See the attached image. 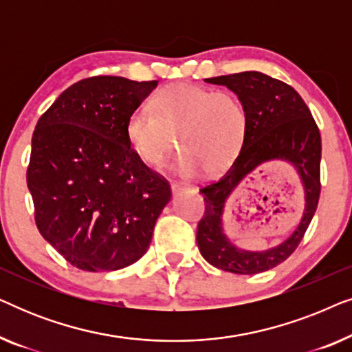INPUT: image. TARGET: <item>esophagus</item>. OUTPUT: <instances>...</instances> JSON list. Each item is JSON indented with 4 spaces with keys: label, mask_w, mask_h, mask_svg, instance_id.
Listing matches in <instances>:
<instances>
[{
    "label": "esophagus",
    "mask_w": 352,
    "mask_h": 352,
    "mask_svg": "<svg viewBox=\"0 0 352 352\" xmlns=\"http://www.w3.org/2000/svg\"><path fill=\"white\" fill-rule=\"evenodd\" d=\"M182 189H184V186L179 184V182H173V184H171V192H173V195H176L177 192L182 190Z\"/></svg>",
    "instance_id": "obj_1"
}]
</instances>
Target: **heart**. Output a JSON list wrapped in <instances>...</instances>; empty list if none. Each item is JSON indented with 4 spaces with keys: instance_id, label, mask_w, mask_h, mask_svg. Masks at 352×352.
Wrapping results in <instances>:
<instances>
[{
    "instance_id": "heart-1",
    "label": "heart",
    "mask_w": 352,
    "mask_h": 352,
    "mask_svg": "<svg viewBox=\"0 0 352 352\" xmlns=\"http://www.w3.org/2000/svg\"><path fill=\"white\" fill-rule=\"evenodd\" d=\"M153 109L139 105L129 113V146L144 163L157 166L177 144L182 152L171 168L179 176H194L200 168L206 175L226 170L247 136V110L239 98L224 91L171 85L155 96Z\"/></svg>"
}]
</instances>
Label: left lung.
Listing matches in <instances>:
<instances>
[{"label":"left lung","instance_id":"8db88e82","mask_svg":"<svg viewBox=\"0 0 352 352\" xmlns=\"http://www.w3.org/2000/svg\"><path fill=\"white\" fill-rule=\"evenodd\" d=\"M205 81L226 86L237 96L247 110L248 129L229 170L200 189L205 214L197 229V243L211 266L253 276L285 261L300 245L316 213L320 195V133L301 96L280 80L261 72H242ZM274 160L290 162L300 176L305 192L303 216L296 230L276 248L259 252L239 249L223 232L225 205L240 182Z\"/></svg>","mask_w":352,"mask_h":352}]
</instances>
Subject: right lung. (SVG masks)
Returning a JSON list of instances; mask_svg holds the SVG:
<instances>
[{
	"label": "right lung",
	"instance_id": "1",
	"mask_svg": "<svg viewBox=\"0 0 352 352\" xmlns=\"http://www.w3.org/2000/svg\"><path fill=\"white\" fill-rule=\"evenodd\" d=\"M157 85L81 80L38 120L27 170L36 228L81 271H117L142 258L171 200L165 177L144 165L126 138L129 113Z\"/></svg>",
	"mask_w": 352,
	"mask_h": 352
}]
</instances>
